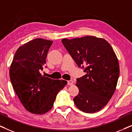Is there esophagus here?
Here are the masks:
<instances>
[{
  "label": "esophagus",
  "instance_id": "esophagus-1",
  "mask_svg": "<svg viewBox=\"0 0 132 132\" xmlns=\"http://www.w3.org/2000/svg\"><path fill=\"white\" fill-rule=\"evenodd\" d=\"M73 84H74V81H73V80H71L68 81V85L71 86V85H72Z\"/></svg>",
  "mask_w": 132,
  "mask_h": 132
}]
</instances>
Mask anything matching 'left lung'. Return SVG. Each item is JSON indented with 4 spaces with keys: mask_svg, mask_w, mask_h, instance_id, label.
Segmentation results:
<instances>
[{
    "mask_svg": "<svg viewBox=\"0 0 132 132\" xmlns=\"http://www.w3.org/2000/svg\"><path fill=\"white\" fill-rule=\"evenodd\" d=\"M64 47L86 74L77 78L79 93L74 102L81 111L93 113L107 104L116 89L119 65L112 47L93 36L61 40Z\"/></svg>",
    "mask_w": 132,
    "mask_h": 132,
    "instance_id": "left-lung-1",
    "label": "left lung"
}]
</instances>
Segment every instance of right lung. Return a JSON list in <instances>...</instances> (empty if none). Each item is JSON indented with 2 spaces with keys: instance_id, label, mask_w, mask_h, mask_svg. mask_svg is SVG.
<instances>
[{
  "instance_id": "obj_1",
  "label": "right lung",
  "mask_w": 132,
  "mask_h": 132,
  "mask_svg": "<svg viewBox=\"0 0 132 132\" xmlns=\"http://www.w3.org/2000/svg\"><path fill=\"white\" fill-rule=\"evenodd\" d=\"M52 43L36 38L24 44L16 51L10 66L13 89L24 108L34 114L49 111L58 93L67 84L66 80H53L41 74Z\"/></svg>"
}]
</instances>
